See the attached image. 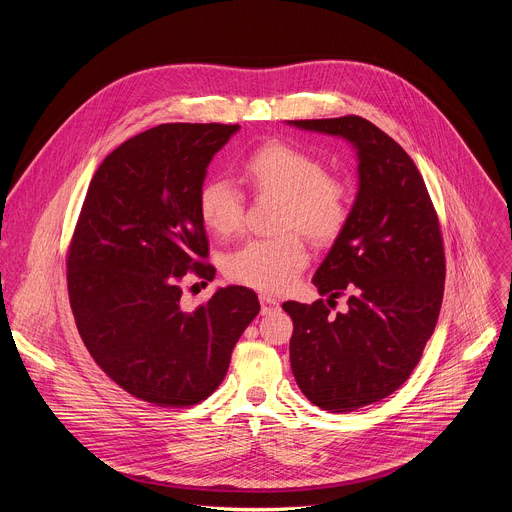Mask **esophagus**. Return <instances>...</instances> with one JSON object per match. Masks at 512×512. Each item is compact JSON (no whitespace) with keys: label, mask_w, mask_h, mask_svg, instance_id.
Segmentation results:
<instances>
[{"label":"esophagus","mask_w":512,"mask_h":512,"mask_svg":"<svg viewBox=\"0 0 512 512\" xmlns=\"http://www.w3.org/2000/svg\"><path fill=\"white\" fill-rule=\"evenodd\" d=\"M259 304H261V314H263V316H269V314L279 312V302H277L275 298L259 296Z\"/></svg>","instance_id":"1"}]
</instances>
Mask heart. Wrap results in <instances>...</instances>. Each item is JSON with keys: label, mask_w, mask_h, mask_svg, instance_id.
<instances>
[{"label": "heart", "mask_w": 512, "mask_h": 512, "mask_svg": "<svg viewBox=\"0 0 512 512\" xmlns=\"http://www.w3.org/2000/svg\"><path fill=\"white\" fill-rule=\"evenodd\" d=\"M241 170L257 196L279 200L275 227L285 233L241 245L227 255L225 273L241 285L279 294L308 263L300 233L316 245H330L340 237L350 218V188L330 176L314 154L283 141L259 145ZM198 214L210 233L233 235L243 225V196L229 180L210 178L198 190Z\"/></svg>", "instance_id": "b5f03b06"}]
</instances>
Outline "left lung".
Returning a JSON list of instances; mask_svg holds the SVG:
<instances>
[{"label": "left lung", "instance_id": "1", "mask_svg": "<svg viewBox=\"0 0 512 512\" xmlns=\"http://www.w3.org/2000/svg\"><path fill=\"white\" fill-rule=\"evenodd\" d=\"M287 123L356 150L350 218L312 279L328 304L346 294L348 310L283 304L298 387L324 411H354L397 391L417 367L444 298L442 231L417 166L377 125L358 115Z\"/></svg>", "mask_w": 512, "mask_h": 512}]
</instances>
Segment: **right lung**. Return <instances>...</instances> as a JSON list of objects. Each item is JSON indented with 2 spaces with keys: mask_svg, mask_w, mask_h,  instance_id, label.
Returning <instances> with one entry per match:
<instances>
[{
  "mask_svg": "<svg viewBox=\"0 0 512 512\" xmlns=\"http://www.w3.org/2000/svg\"><path fill=\"white\" fill-rule=\"evenodd\" d=\"M239 131L223 123H164L111 152L95 172L72 235L66 281L79 334L129 395L160 407L204 401L259 314L255 291L218 287L182 308L190 273L212 281L198 190L214 154Z\"/></svg>",
  "mask_w": 512,
  "mask_h": 512,
  "instance_id": "1",
  "label": "right lung"
}]
</instances>
